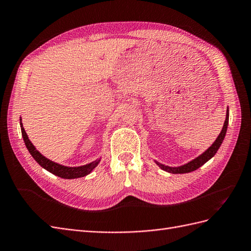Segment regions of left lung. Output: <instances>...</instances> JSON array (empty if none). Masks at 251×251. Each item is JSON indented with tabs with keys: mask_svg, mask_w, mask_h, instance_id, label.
<instances>
[{
	"mask_svg": "<svg viewBox=\"0 0 251 251\" xmlns=\"http://www.w3.org/2000/svg\"><path fill=\"white\" fill-rule=\"evenodd\" d=\"M228 122H229V110L227 109V114H226V120H225V123L223 126V129L221 131V133L218 134V137L216 138V140L213 142L209 149L207 151H204L201 155H199L198 157H196L195 159L191 160L190 162L185 163L183 165L180 166H168V165H164L160 162H156V164L159 166L160 169L168 172V173H172V174H184V173H190L195 171L197 169L201 168V165H203L205 162L209 161V160L214 157V155L216 153V151L220 149L223 141L225 139V136H226V132H227V128H228Z\"/></svg>",
	"mask_w": 251,
	"mask_h": 251,
	"instance_id": "8db88e82",
	"label": "left lung"
}]
</instances>
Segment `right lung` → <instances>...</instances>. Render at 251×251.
Returning <instances> with one entry per match:
<instances>
[{
  "instance_id": "obj_1",
  "label": "right lung",
  "mask_w": 251,
  "mask_h": 251,
  "mask_svg": "<svg viewBox=\"0 0 251 251\" xmlns=\"http://www.w3.org/2000/svg\"><path fill=\"white\" fill-rule=\"evenodd\" d=\"M20 126H21V131H22V137L24 140V143H25V145H26L31 157H33L37 161V163L40 166H42L44 170H47L48 172L52 173V174L58 176L60 178L75 179V178L85 177V176L89 175L90 173H91L96 168V166H98V164L100 161V159L94 160V161L90 162L86 165H80V166H66V165L59 164V163H56V162L52 161V160L48 159L47 157H44L42 153H40V151H38L36 150V147L33 145V143L30 142L28 139V136L24 130L21 119H20Z\"/></svg>"
}]
</instances>
